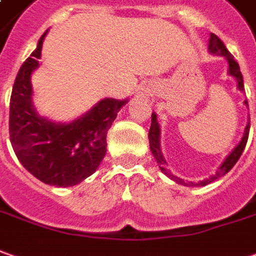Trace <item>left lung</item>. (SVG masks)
<instances>
[{
  "instance_id": "obj_1",
  "label": "left lung",
  "mask_w": 256,
  "mask_h": 256,
  "mask_svg": "<svg viewBox=\"0 0 256 256\" xmlns=\"http://www.w3.org/2000/svg\"><path fill=\"white\" fill-rule=\"evenodd\" d=\"M208 48H210V52L212 53H216V54L218 56H224L226 58H227V62H228V71H230V74L232 77L237 78V82H238V90L240 91H244V80H242V74H241V71H240V66H238V62L234 60V57L231 54L230 52L224 46V43L222 42V39L218 38V36H216L214 33H212L210 34V39H208ZM245 105H248V102L245 100L244 102ZM248 134H250V123H248V126L245 128V134L242 137V140L241 142L238 144L237 147L234 148V151L231 152L230 156L227 157V160L224 161L222 166L218 168V171L216 172L214 176H212V178L204 179V180H202L199 184H194V182H189V185L190 186H204V185H208L210 182H213L217 178H220V176H223L226 175L227 172L230 171L231 168L236 165L240 157H241V154H242V151H244L245 146H246V142H248ZM148 140H150V148L151 152H152V156L156 158V161L160 165V168H161V171L164 172L166 176H170L171 179H174L175 182H178V184H182V185H186L184 180L180 178H176V176H174L172 174L166 171L164 168L165 165V160L162 157V154H161V150H160V124H158L157 122V116L156 114H151V128L150 132H148Z\"/></svg>"
}]
</instances>
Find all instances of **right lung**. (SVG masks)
<instances>
[{"mask_svg":"<svg viewBox=\"0 0 256 256\" xmlns=\"http://www.w3.org/2000/svg\"><path fill=\"white\" fill-rule=\"evenodd\" d=\"M19 70L10 104V138L20 164L33 176L54 186H72L88 178L106 154V134L128 100L102 99L68 124L40 118L32 105L30 76L39 66L42 44Z\"/></svg>","mask_w":256,"mask_h":256,"instance_id":"add662e5","label":"right lung"}]
</instances>
